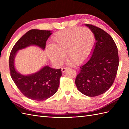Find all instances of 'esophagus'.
<instances>
[{"label": "esophagus", "mask_w": 129, "mask_h": 129, "mask_svg": "<svg viewBox=\"0 0 129 129\" xmlns=\"http://www.w3.org/2000/svg\"><path fill=\"white\" fill-rule=\"evenodd\" d=\"M68 69H69V68L63 67L61 68V72H62V73H65Z\"/></svg>", "instance_id": "obj_1"}]
</instances>
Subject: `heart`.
Here are the masks:
<instances>
[{
    "instance_id": "1",
    "label": "heart",
    "mask_w": 129,
    "mask_h": 129,
    "mask_svg": "<svg viewBox=\"0 0 129 129\" xmlns=\"http://www.w3.org/2000/svg\"><path fill=\"white\" fill-rule=\"evenodd\" d=\"M95 41L94 34L89 29L75 27L64 29L53 37V44L46 45V55L56 64L64 59L65 53L73 64H80L89 56Z\"/></svg>"
}]
</instances>
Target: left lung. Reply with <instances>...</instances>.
<instances>
[{"instance_id": "8db88e82", "label": "left lung", "mask_w": 129, "mask_h": 129, "mask_svg": "<svg viewBox=\"0 0 129 129\" xmlns=\"http://www.w3.org/2000/svg\"><path fill=\"white\" fill-rule=\"evenodd\" d=\"M94 34L96 42L91 57L80 67L75 79L78 90L87 96L105 93L113 85L119 67L115 43L103 29L85 24Z\"/></svg>"}]
</instances>
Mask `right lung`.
Here are the masks:
<instances>
[{"instance_id": "obj_1", "label": "right lung", "mask_w": 129, "mask_h": 129, "mask_svg": "<svg viewBox=\"0 0 129 129\" xmlns=\"http://www.w3.org/2000/svg\"><path fill=\"white\" fill-rule=\"evenodd\" d=\"M51 34L50 30L31 29L19 39L11 51L9 56L11 76L20 91L30 99L43 101L55 94L62 75L61 69L45 65L36 73L23 75L16 69L15 56L19 50L30 46H37L44 50L46 42Z\"/></svg>"}]
</instances>
